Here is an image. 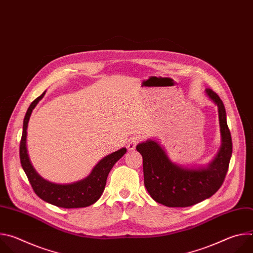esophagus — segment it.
Instances as JSON below:
<instances>
[{
	"label": "esophagus",
	"mask_w": 253,
	"mask_h": 253,
	"mask_svg": "<svg viewBox=\"0 0 253 253\" xmlns=\"http://www.w3.org/2000/svg\"><path fill=\"white\" fill-rule=\"evenodd\" d=\"M139 141H140V137H137V136L131 137V138L128 140V143H127L128 149H129V150L135 149V147H136V145H137V143H138Z\"/></svg>",
	"instance_id": "1"
}]
</instances>
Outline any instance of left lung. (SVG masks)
Returning a JSON list of instances; mask_svg holds the SVG:
<instances>
[{"label":"left lung","instance_id":"8db88e82","mask_svg":"<svg viewBox=\"0 0 253 253\" xmlns=\"http://www.w3.org/2000/svg\"><path fill=\"white\" fill-rule=\"evenodd\" d=\"M209 98L217 105L222 145L207 168L186 169L173 164L155 141L140 143L136 149L143 158L144 184L151 197L168 207H188L211 197L224 182L232 154V140L223 102L211 89Z\"/></svg>","mask_w":253,"mask_h":253}]
</instances>
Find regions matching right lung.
I'll list each match as a JSON object with an SVG mask.
<instances>
[{
	"mask_svg": "<svg viewBox=\"0 0 253 253\" xmlns=\"http://www.w3.org/2000/svg\"><path fill=\"white\" fill-rule=\"evenodd\" d=\"M44 94L45 92L31 103L24 118L23 133L20 142L21 165L34 192L44 201L63 208H81L90 206L101 197L105 189L108 174L114 164L126 153V148H121L103 158L95 166L92 173L81 181L64 185L52 183L43 179L35 171L30 162L26 147V137L31 113L35 106L43 98Z\"/></svg>",
	"mask_w": 253,
	"mask_h": 253,
	"instance_id": "1",
	"label": "right lung"
}]
</instances>
